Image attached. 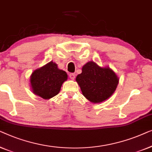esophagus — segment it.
I'll use <instances>...</instances> for the list:
<instances>
[{
  "instance_id": "1",
  "label": "esophagus",
  "mask_w": 152,
  "mask_h": 152,
  "mask_svg": "<svg viewBox=\"0 0 152 152\" xmlns=\"http://www.w3.org/2000/svg\"><path fill=\"white\" fill-rule=\"evenodd\" d=\"M69 78H71L72 80H74V79L75 78V74H74V73L69 74Z\"/></svg>"
}]
</instances>
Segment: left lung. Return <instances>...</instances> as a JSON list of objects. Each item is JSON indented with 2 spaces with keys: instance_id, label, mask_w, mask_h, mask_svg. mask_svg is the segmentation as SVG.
<instances>
[{
  "instance_id": "1",
  "label": "left lung",
  "mask_w": 152,
  "mask_h": 152,
  "mask_svg": "<svg viewBox=\"0 0 152 152\" xmlns=\"http://www.w3.org/2000/svg\"><path fill=\"white\" fill-rule=\"evenodd\" d=\"M76 80L84 96L94 103L110 98L118 84V77L112 69L100 67L92 61L83 66L82 73L76 76Z\"/></svg>"
}]
</instances>
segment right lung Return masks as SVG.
Here are the masks:
<instances>
[{
  "label": "right lung",
  "instance_id": "add662e5",
  "mask_svg": "<svg viewBox=\"0 0 152 152\" xmlns=\"http://www.w3.org/2000/svg\"><path fill=\"white\" fill-rule=\"evenodd\" d=\"M67 79V73L59 69L56 64L51 61L33 72L30 83L34 94L44 99H50L59 93Z\"/></svg>",
  "mask_w": 152,
  "mask_h": 152
}]
</instances>
